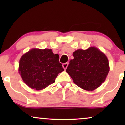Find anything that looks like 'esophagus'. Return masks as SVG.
I'll use <instances>...</instances> for the list:
<instances>
[{"mask_svg":"<svg viewBox=\"0 0 125 125\" xmlns=\"http://www.w3.org/2000/svg\"><path fill=\"white\" fill-rule=\"evenodd\" d=\"M68 64H69L68 63H63L62 64V66H63V69L64 70L66 69L67 66H68Z\"/></svg>","mask_w":125,"mask_h":125,"instance_id":"esophagus-1","label":"esophagus"}]
</instances>
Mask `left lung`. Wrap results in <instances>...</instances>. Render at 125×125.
Masks as SVG:
<instances>
[{
  "mask_svg": "<svg viewBox=\"0 0 125 125\" xmlns=\"http://www.w3.org/2000/svg\"><path fill=\"white\" fill-rule=\"evenodd\" d=\"M66 69L73 82L86 90H94L106 80L109 72V61L105 54L96 47L77 49L73 53Z\"/></svg>",
  "mask_w": 125,
  "mask_h": 125,
  "instance_id": "obj_1",
  "label": "left lung"
}]
</instances>
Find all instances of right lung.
<instances>
[{
    "mask_svg": "<svg viewBox=\"0 0 125 125\" xmlns=\"http://www.w3.org/2000/svg\"><path fill=\"white\" fill-rule=\"evenodd\" d=\"M18 70L26 85L41 90L53 83L64 69L59 61V54H54L52 50L33 48L23 54Z\"/></svg>",
    "mask_w": 125,
    "mask_h": 125,
    "instance_id": "add662e5",
    "label": "right lung"
}]
</instances>
